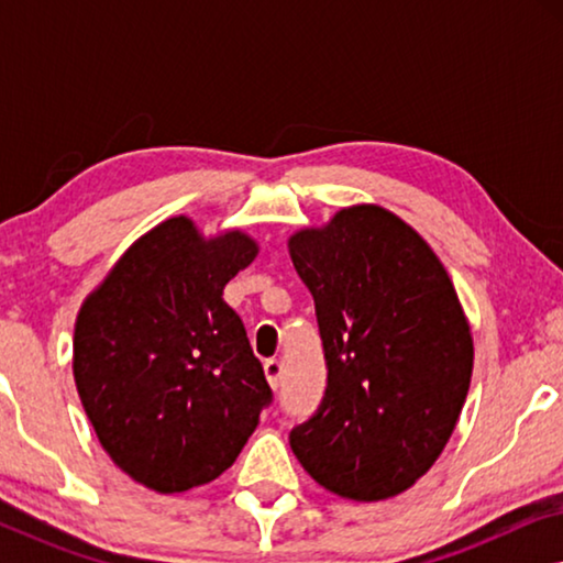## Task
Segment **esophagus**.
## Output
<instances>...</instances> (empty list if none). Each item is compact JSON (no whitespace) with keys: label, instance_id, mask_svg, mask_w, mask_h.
<instances>
[{"label":"esophagus","instance_id":"obj_1","mask_svg":"<svg viewBox=\"0 0 563 563\" xmlns=\"http://www.w3.org/2000/svg\"><path fill=\"white\" fill-rule=\"evenodd\" d=\"M264 374H266L268 384H272V389H279L282 374H284L282 361H279V358H266V361H264Z\"/></svg>","mask_w":563,"mask_h":563}]
</instances>
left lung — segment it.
Here are the masks:
<instances>
[{"instance_id": "left-lung-1", "label": "left lung", "mask_w": 563, "mask_h": 563, "mask_svg": "<svg viewBox=\"0 0 563 563\" xmlns=\"http://www.w3.org/2000/svg\"><path fill=\"white\" fill-rule=\"evenodd\" d=\"M314 299L325 397L289 445L320 487L356 503L410 489L449 443L474 366L451 276L415 230L376 205L289 238Z\"/></svg>"}]
</instances>
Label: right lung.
<instances>
[{
    "mask_svg": "<svg viewBox=\"0 0 563 563\" xmlns=\"http://www.w3.org/2000/svg\"><path fill=\"white\" fill-rule=\"evenodd\" d=\"M241 230L205 241L189 218L125 251L76 318L74 379L102 449L161 495L233 466L272 405L243 320L222 299L256 258Z\"/></svg>",
    "mask_w": 563,
    "mask_h": 563,
    "instance_id": "right-lung-1",
    "label": "right lung"
}]
</instances>
